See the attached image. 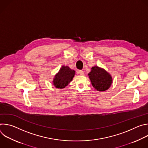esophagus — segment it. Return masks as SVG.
Returning <instances> with one entry per match:
<instances>
[{
	"mask_svg": "<svg viewBox=\"0 0 148 148\" xmlns=\"http://www.w3.org/2000/svg\"><path fill=\"white\" fill-rule=\"evenodd\" d=\"M78 73H79L80 75H83L84 74V71H82V70H79V71H78Z\"/></svg>",
	"mask_w": 148,
	"mask_h": 148,
	"instance_id": "1",
	"label": "esophagus"
}]
</instances>
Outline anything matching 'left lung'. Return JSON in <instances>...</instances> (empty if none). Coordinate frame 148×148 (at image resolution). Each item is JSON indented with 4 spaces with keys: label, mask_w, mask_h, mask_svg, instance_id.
Here are the masks:
<instances>
[{
    "label": "left lung",
    "mask_w": 148,
    "mask_h": 148,
    "mask_svg": "<svg viewBox=\"0 0 148 148\" xmlns=\"http://www.w3.org/2000/svg\"><path fill=\"white\" fill-rule=\"evenodd\" d=\"M88 76L93 87L99 91L107 90L112 82V77L110 73L98 66L92 67Z\"/></svg>",
    "instance_id": "8db88e82"
}]
</instances>
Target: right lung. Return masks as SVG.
I'll return each instance as SVG.
<instances>
[{
  "label": "right lung",
  "instance_id": "obj_1",
  "mask_svg": "<svg viewBox=\"0 0 148 148\" xmlns=\"http://www.w3.org/2000/svg\"><path fill=\"white\" fill-rule=\"evenodd\" d=\"M74 75V70H71L69 66H63L55 75L53 81V85L57 88H64L73 80Z\"/></svg>",
  "mask_w": 148,
  "mask_h": 148
}]
</instances>
